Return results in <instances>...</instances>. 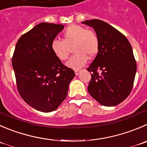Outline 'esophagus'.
<instances>
[{"label":"esophagus","mask_w":147,"mask_h":147,"mask_svg":"<svg viewBox=\"0 0 147 147\" xmlns=\"http://www.w3.org/2000/svg\"><path fill=\"white\" fill-rule=\"evenodd\" d=\"M81 72L80 70H75V74L76 75V76H78V75L79 74V73Z\"/></svg>","instance_id":"1"}]
</instances>
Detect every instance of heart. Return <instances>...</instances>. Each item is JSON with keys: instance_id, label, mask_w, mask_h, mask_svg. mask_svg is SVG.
<instances>
[{"instance_id": "1", "label": "heart", "mask_w": 147, "mask_h": 147, "mask_svg": "<svg viewBox=\"0 0 147 147\" xmlns=\"http://www.w3.org/2000/svg\"><path fill=\"white\" fill-rule=\"evenodd\" d=\"M63 40L52 41L50 48L58 59L65 61L68 58L70 48L73 47L75 54L71 57L66 65L78 70L86 64L87 57L93 58L99 50V39L94 31L80 25H69L63 34Z\"/></svg>"}]
</instances>
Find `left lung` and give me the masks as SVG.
I'll return each mask as SVG.
<instances>
[{
	"instance_id": "8db88e82",
	"label": "left lung",
	"mask_w": 147,
	"mask_h": 147,
	"mask_svg": "<svg viewBox=\"0 0 147 147\" xmlns=\"http://www.w3.org/2000/svg\"><path fill=\"white\" fill-rule=\"evenodd\" d=\"M82 24L93 28L99 39L98 53L87 68L92 72L88 92L102 105H117L129 95L135 79L136 63L131 44L103 21L92 19Z\"/></svg>"
}]
</instances>
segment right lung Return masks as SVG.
I'll return each mask as SVG.
<instances>
[{
    "instance_id": "1",
    "label": "right lung",
    "mask_w": 147,
    "mask_h": 147,
    "mask_svg": "<svg viewBox=\"0 0 147 147\" xmlns=\"http://www.w3.org/2000/svg\"><path fill=\"white\" fill-rule=\"evenodd\" d=\"M62 24L42 22L25 33L15 47L12 65L22 98L35 110L49 113L65 99L74 70L65 66L50 48Z\"/></svg>"
}]
</instances>
